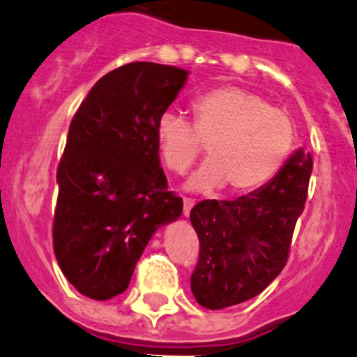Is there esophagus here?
<instances>
[{
  "label": "esophagus",
  "instance_id": "esophagus-1",
  "mask_svg": "<svg viewBox=\"0 0 357 357\" xmlns=\"http://www.w3.org/2000/svg\"><path fill=\"white\" fill-rule=\"evenodd\" d=\"M195 206V201L192 197H183V215L188 216L190 211H192V208Z\"/></svg>",
  "mask_w": 357,
  "mask_h": 357
}]
</instances>
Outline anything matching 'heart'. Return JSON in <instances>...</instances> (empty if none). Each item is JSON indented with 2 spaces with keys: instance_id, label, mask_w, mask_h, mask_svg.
Listing matches in <instances>:
<instances>
[{
  "instance_id": "b5f03b06",
  "label": "heart",
  "mask_w": 357,
  "mask_h": 357,
  "mask_svg": "<svg viewBox=\"0 0 357 357\" xmlns=\"http://www.w3.org/2000/svg\"><path fill=\"white\" fill-rule=\"evenodd\" d=\"M194 125L179 112L165 111L156 121V142L165 167L185 174L208 146L209 162L190 186H227L245 195L271 181L296 144V125L282 109L241 86H220L192 102Z\"/></svg>"
}]
</instances>
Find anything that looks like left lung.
<instances>
[{"instance_id": "obj_1", "label": "left lung", "mask_w": 357, "mask_h": 357, "mask_svg": "<svg viewBox=\"0 0 357 357\" xmlns=\"http://www.w3.org/2000/svg\"><path fill=\"white\" fill-rule=\"evenodd\" d=\"M312 156L298 151L254 194L201 201L190 211L199 261L190 285L201 306L222 310L261 294L289 261L296 222L305 209Z\"/></svg>"}]
</instances>
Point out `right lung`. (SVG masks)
Masks as SVG:
<instances>
[{"mask_svg": "<svg viewBox=\"0 0 357 357\" xmlns=\"http://www.w3.org/2000/svg\"><path fill=\"white\" fill-rule=\"evenodd\" d=\"M188 72L133 61L103 75L73 114L58 165L52 245L81 294L126 291L153 232L183 211L160 167L156 121Z\"/></svg>", "mask_w": 357, "mask_h": 357, "instance_id": "add662e5", "label": "right lung"}]
</instances>
